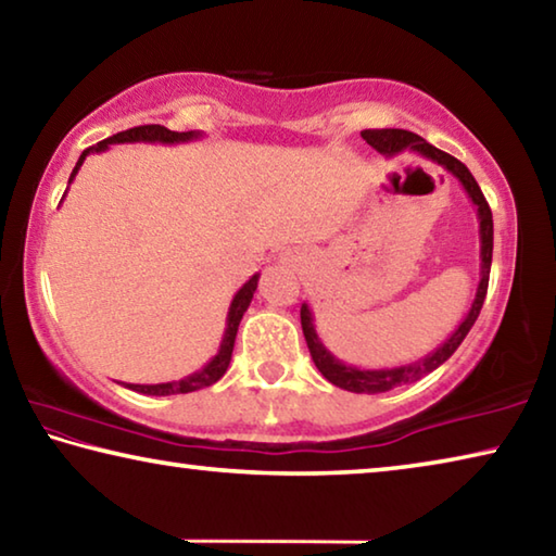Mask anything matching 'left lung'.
<instances>
[{
    "mask_svg": "<svg viewBox=\"0 0 556 556\" xmlns=\"http://www.w3.org/2000/svg\"><path fill=\"white\" fill-rule=\"evenodd\" d=\"M361 137L384 156H394L400 152H414V154L429 159V162L444 166L446 172L454 174L458 178V184L466 188L468 199L473 201V205L478 208V223H481V230H478L481 232V281H478L473 304H470L466 318L458 324L456 331L451 333L446 341L437 348V351H431L429 355L419 357L417 363L400 365V368H382V370H361V368H353V365H345L321 343V338H318L316 326H314L312 308H308V304H301V328H304L308 353H312L318 372H321L328 382H333L336 388H341V390L357 392V394H380V392H388L392 388H400V384L417 382L419 378H425V375H429L431 370H437L439 365H444L448 357L454 355L460 341L468 336L470 326L476 324V318H478V314H481L483 301H485L488 277H491L493 213H491V205H488L485 195L481 191V186L476 184L473 174H470L468 168L458 162V159H454L446 152H441V149H437V147H431L427 139L414 135V131L365 129V131H361Z\"/></svg>",
    "mask_w": 556,
    "mask_h": 556,
    "instance_id": "8db88e82",
    "label": "left lung"
}]
</instances>
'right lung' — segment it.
<instances>
[{
	"mask_svg": "<svg viewBox=\"0 0 556 556\" xmlns=\"http://www.w3.org/2000/svg\"><path fill=\"white\" fill-rule=\"evenodd\" d=\"M203 137L201 131H172L162 125H142V127H131L125 131H117V135H112L108 139H102L96 147H88L86 152L80 154L78 164H75L73 174L68 178V184L78 174V168L86 162L88 154H98V152H105L110 149V144H122V142H156V144H181V142H191V139H199ZM257 279L260 275H252L244 285L240 287L238 294L232 296L230 301V308H228V321H225V333H223V341L218 353H215L208 363L203 365L201 370H195L193 375H188L184 380H176V382H162V384H129L125 382V388L135 390V392H142V394H154V397H166V394H186V392H195V390H203V388H211L213 382H218L225 370H228L230 365V357H232V348H235V336H238V326L242 321V314L248 312L252 294H255L257 289Z\"/></svg>",
	"mask_w": 556,
	"mask_h": 556,
	"instance_id": "add662e5",
	"label": "right lung"
}]
</instances>
